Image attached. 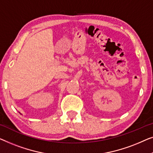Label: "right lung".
Listing matches in <instances>:
<instances>
[{
	"label": "right lung",
	"instance_id": "obj_1",
	"mask_svg": "<svg viewBox=\"0 0 153 153\" xmlns=\"http://www.w3.org/2000/svg\"><path fill=\"white\" fill-rule=\"evenodd\" d=\"M19 113H20V112H19ZM20 114H21V113H20Z\"/></svg>",
	"mask_w": 153,
	"mask_h": 153
}]
</instances>
